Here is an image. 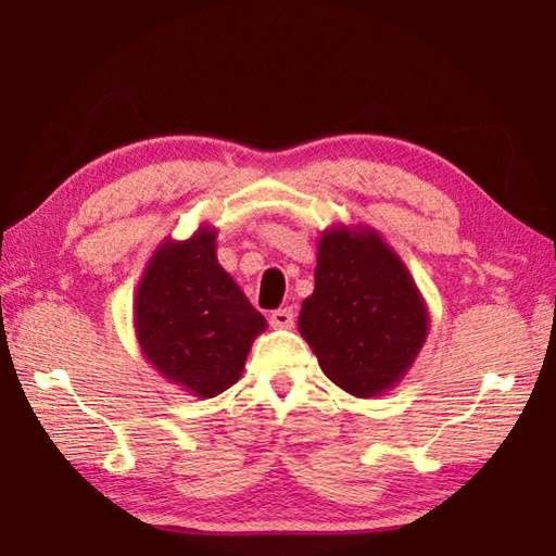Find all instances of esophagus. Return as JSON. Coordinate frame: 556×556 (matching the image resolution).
<instances>
[{
    "mask_svg": "<svg viewBox=\"0 0 556 556\" xmlns=\"http://www.w3.org/2000/svg\"><path fill=\"white\" fill-rule=\"evenodd\" d=\"M269 326H271V328H291V326H294V311H291L289 306L271 311Z\"/></svg>",
    "mask_w": 556,
    "mask_h": 556,
    "instance_id": "1",
    "label": "esophagus"
}]
</instances>
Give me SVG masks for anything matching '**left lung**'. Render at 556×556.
<instances>
[{"instance_id":"obj_1","label":"left lung","mask_w":556,"mask_h":556,"mask_svg":"<svg viewBox=\"0 0 556 556\" xmlns=\"http://www.w3.org/2000/svg\"><path fill=\"white\" fill-rule=\"evenodd\" d=\"M299 330L326 377L352 396L391 389L426 342L428 311L387 243L338 228L323 233L316 287Z\"/></svg>"}]
</instances>
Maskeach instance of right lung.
<instances>
[{"label": "right lung", "instance_id": "1", "mask_svg": "<svg viewBox=\"0 0 556 556\" xmlns=\"http://www.w3.org/2000/svg\"><path fill=\"white\" fill-rule=\"evenodd\" d=\"M262 313L250 306L216 260V233L165 243L150 260L136 296V332L160 375L201 399L240 379Z\"/></svg>", "mask_w": 556, "mask_h": 556}]
</instances>
